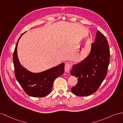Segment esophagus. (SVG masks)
Returning <instances> with one entry per match:
<instances>
[{"instance_id":"1","label":"esophagus","mask_w":123,"mask_h":123,"mask_svg":"<svg viewBox=\"0 0 123 123\" xmlns=\"http://www.w3.org/2000/svg\"><path fill=\"white\" fill-rule=\"evenodd\" d=\"M71 64L69 62H67L65 64V67H64V70L66 72H68L71 70Z\"/></svg>"}]
</instances>
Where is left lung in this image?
<instances>
[{
	"label": "left lung",
	"instance_id": "left-lung-1",
	"mask_svg": "<svg viewBox=\"0 0 123 123\" xmlns=\"http://www.w3.org/2000/svg\"><path fill=\"white\" fill-rule=\"evenodd\" d=\"M110 49L104 35L97 31L89 55L73 65L71 74L77 78V83L71 88L75 95L83 97L97 92L106 76L110 63Z\"/></svg>",
	"mask_w": 123,
	"mask_h": 123
}]
</instances>
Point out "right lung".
I'll list each match as a JSON object with an SVG mask.
<instances>
[{
    "label": "right lung",
    "mask_w": 123,
    "mask_h": 123,
    "mask_svg": "<svg viewBox=\"0 0 123 123\" xmlns=\"http://www.w3.org/2000/svg\"><path fill=\"white\" fill-rule=\"evenodd\" d=\"M24 34V33H23ZM21 35L20 37L23 34ZM14 49L13 61L14 73L16 79L26 94L33 97H43L51 92L53 81L63 74L64 64L62 63L55 67L39 73H32L22 66L18 58L17 46Z\"/></svg>",
    "instance_id": "obj_1"
}]
</instances>
